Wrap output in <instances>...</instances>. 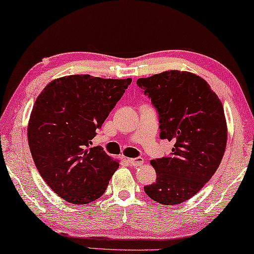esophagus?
<instances>
[{
	"label": "esophagus",
	"mask_w": 254,
	"mask_h": 254,
	"mask_svg": "<svg viewBox=\"0 0 254 254\" xmlns=\"http://www.w3.org/2000/svg\"><path fill=\"white\" fill-rule=\"evenodd\" d=\"M127 161H128V163H129V164H130L131 166H134V168H137V166H140V165L143 164V163H144V158H143V157L128 158Z\"/></svg>",
	"instance_id": "34e87169"
}]
</instances>
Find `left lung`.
<instances>
[{
	"label": "left lung",
	"instance_id": "1",
	"mask_svg": "<svg viewBox=\"0 0 254 254\" xmlns=\"http://www.w3.org/2000/svg\"><path fill=\"white\" fill-rule=\"evenodd\" d=\"M136 84L157 110L159 136L175 143L168 157L151 161L157 178L144 192L162 204L185 202L209 182L223 158V105L203 78L189 71H163Z\"/></svg>",
	"mask_w": 254,
	"mask_h": 254
}]
</instances>
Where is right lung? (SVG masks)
Instances as JSON below:
<instances>
[{
	"label": "right lung",
	"mask_w": 254,
	"mask_h": 254,
	"mask_svg": "<svg viewBox=\"0 0 254 254\" xmlns=\"http://www.w3.org/2000/svg\"><path fill=\"white\" fill-rule=\"evenodd\" d=\"M131 83L90 75H70L45 86L27 127L31 155L54 193L74 204L100 197L119 162L91 140Z\"/></svg>",
	"instance_id": "obj_1"
}]
</instances>
